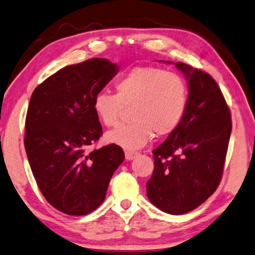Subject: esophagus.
I'll return each mask as SVG.
<instances>
[{"instance_id":"obj_1","label":"esophagus","mask_w":255,"mask_h":255,"mask_svg":"<svg viewBox=\"0 0 255 255\" xmlns=\"http://www.w3.org/2000/svg\"><path fill=\"white\" fill-rule=\"evenodd\" d=\"M137 155H138L137 152H132V151H127V152H125V158H127V160L134 159Z\"/></svg>"}]
</instances>
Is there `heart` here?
I'll return each instance as SVG.
<instances>
[{
    "instance_id": "obj_1",
    "label": "heart",
    "mask_w": 255,
    "mask_h": 255,
    "mask_svg": "<svg viewBox=\"0 0 255 255\" xmlns=\"http://www.w3.org/2000/svg\"><path fill=\"white\" fill-rule=\"evenodd\" d=\"M116 94L101 92L94 97L97 118L108 128L116 127L125 108H131V124L108 132L107 140L125 149L145 146L154 133H173L186 116L189 88L182 76L159 67H134L117 80Z\"/></svg>"
}]
</instances>
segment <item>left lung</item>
I'll return each instance as SVG.
<instances>
[{"label": "left lung", "instance_id": "left-lung-1", "mask_svg": "<svg viewBox=\"0 0 255 255\" xmlns=\"http://www.w3.org/2000/svg\"><path fill=\"white\" fill-rule=\"evenodd\" d=\"M189 103L182 123L153 149L154 170L147 197L172 215L189 212L208 200L221 182L232 130L231 113L211 75L183 62Z\"/></svg>", "mask_w": 255, "mask_h": 255}]
</instances>
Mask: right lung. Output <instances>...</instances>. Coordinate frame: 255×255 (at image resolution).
I'll list each match as a JSON object with an SVG mask.
<instances>
[{
    "instance_id": "obj_1",
    "label": "right lung",
    "mask_w": 255,
    "mask_h": 255,
    "mask_svg": "<svg viewBox=\"0 0 255 255\" xmlns=\"http://www.w3.org/2000/svg\"><path fill=\"white\" fill-rule=\"evenodd\" d=\"M108 59L66 66L33 90L24 146L41 194L57 210L85 216L103 203L124 152L110 144L89 151L103 134L93 100L117 74Z\"/></svg>"
}]
</instances>
